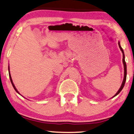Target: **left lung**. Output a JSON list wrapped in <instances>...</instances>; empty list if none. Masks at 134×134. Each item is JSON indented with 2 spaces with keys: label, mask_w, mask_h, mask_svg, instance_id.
Masks as SVG:
<instances>
[{
  "label": "left lung",
  "mask_w": 134,
  "mask_h": 134,
  "mask_svg": "<svg viewBox=\"0 0 134 134\" xmlns=\"http://www.w3.org/2000/svg\"><path fill=\"white\" fill-rule=\"evenodd\" d=\"M118 45H119V47H120V49H121V51L122 53H123V66H124V78H123V82H122V84H121V87L120 88V89H119V90L118 91L117 93H116L115 95H114V97L116 96L117 95H118V94L120 93V92H121V91L122 90V89H123V88L124 87L125 83V81H126V79H127V65H126L125 60V55H124V52H123V49H122V48L121 47V46H120V42H118Z\"/></svg>",
  "instance_id": "left-lung-1"
}]
</instances>
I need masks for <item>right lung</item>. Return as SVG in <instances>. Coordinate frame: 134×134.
<instances>
[{
	"label": "right lung",
	"instance_id": "right-lung-1",
	"mask_svg": "<svg viewBox=\"0 0 134 134\" xmlns=\"http://www.w3.org/2000/svg\"><path fill=\"white\" fill-rule=\"evenodd\" d=\"M9 77H10V80H11V83H12V85H13V88H14V89L15 90H16V92H17L18 93H19V92H18V90H16V87H15V86H14V84H13V80H12V78H11V74H10V72H9ZM20 94V93H19Z\"/></svg>",
	"mask_w": 134,
	"mask_h": 134
}]
</instances>
